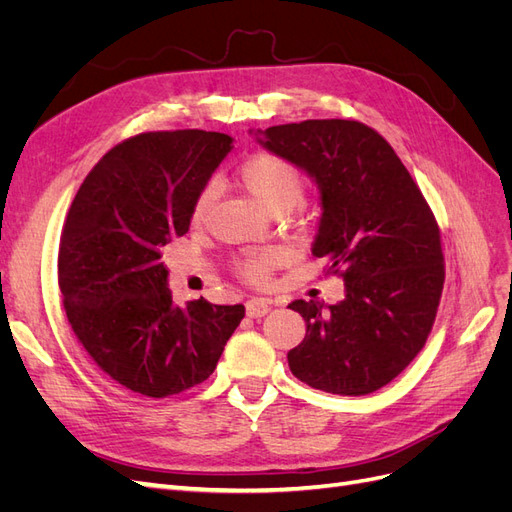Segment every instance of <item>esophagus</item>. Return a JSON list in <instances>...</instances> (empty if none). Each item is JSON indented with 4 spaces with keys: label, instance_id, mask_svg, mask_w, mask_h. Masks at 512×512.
<instances>
[{
    "label": "esophagus",
    "instance_id": "obj_1",
    "mask_svg": "<svg viewBox=\"0 0 512 512\" xmlns=\"http://www.w3.org/2000/svg\"><path fill=\"white\" fill-rule=\"evenodd\" d=\"M245 309L250 318H262L271 312V303L267 299H250L245 303Z\"/></svg>",
    "mask_w": 512,
    "mask_h": 512
}]
</instances>
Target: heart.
I'll list each match as a JSON object with an SVG mask.
<instances>
[{
  "label": "heart",
  "mask_w": 512,
  "mask_h": 512,
  "mask_svg": "<svg viewBox=\"0 0 512 512\" xmlns=\"http://www.w3.org/2000/svg\"><path fill=\"white\" fill-rule=\"evenodd\" d=\"M235 177L241 188L256 198L267 211L280 215L297 207L305 192V177L297 164L280 156L275 151L260 149L247 156L235 170ZM213 200V190L203 188L194 198L192 205V222L200 224L209 213ZM280 252L265 247L239 256L232 262V269L247 284H267L271 271L280 265Z\"/></svg>",
  "instance_id": "obj_1"
}]
</instances>
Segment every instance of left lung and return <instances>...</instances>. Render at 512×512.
Instances as JSON below:
<instances>
[{"mask_svg":"<svg viewBox=\"0 0 512 512\" xmlns=\"http://www.w3.org/2000/svg\"><path fill=\"white\" fill-rule=\"evenodd\" d=\"M260 143L320 188L312 245L346 297L292 301L307 324L288 352L294 376L333 395H369L423 350L444 286L440 228L393 147L361 121L307 119L260 132Z\"/></svg>","mask_w":512,"mask_h":512,"instance_id":"obj_1","label":"left lung"}]
</instances>
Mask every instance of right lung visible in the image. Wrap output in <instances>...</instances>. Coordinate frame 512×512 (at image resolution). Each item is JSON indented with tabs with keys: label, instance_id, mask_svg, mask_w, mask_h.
Wrapping results in <instances>:
<instances>
[{
	"label": "right lung",
	"instance_id": "right-lung-1",
	"mask_svg": "<svg viewBox=\"0 0 512 512\" xmlns=\"http://www.w3.org/2000/svg\"><path fill=\"white\" fill-rule=\"evenodd\" d=\"M220 132H143L115 145L85 177L61 230L57 277L70 327L104 374L162 399L205 382L243 305L200 297L185 307L166 286L162 247L188 232L192 205L230 151Z\"/></svg>",
	"mask_w": 512,
	"mask_h": 512
}]
</instances>
